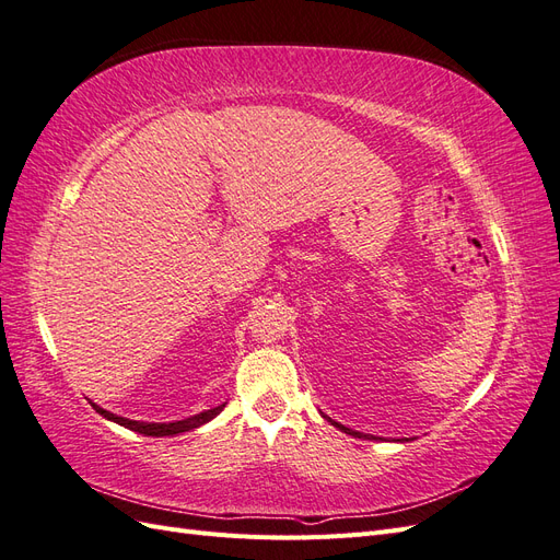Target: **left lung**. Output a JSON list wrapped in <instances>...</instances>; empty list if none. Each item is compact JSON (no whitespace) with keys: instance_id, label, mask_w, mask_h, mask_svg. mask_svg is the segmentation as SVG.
Returning a JSON list of instances; mask_svg holds the SVG:
<instances>
[{"instance_id":"left-lung-1","label":"left lung","mask_w":560,"mask_h":560,"mask_svg":"<svg viewBox=\"0 0 560 560\" xmlns=\"http://www.w3.org/2000/svg\"><path fill=\"white\" fill-rule=\"evenodd\" d=\"M331 425H336L338 430H343L346 434H352V436H362L360 432H354V430H348V428H343V425H338V422H334V420H331Z\"/></svg>"}]
</instances>
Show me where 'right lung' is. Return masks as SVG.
Here are the masks:
<instances>
[{"label":"right lung","instance_id":"right-lung-1","mask_svg":"<svg viewBox=\"0 0 560 560\" xmlns=\"http://www.w3.org/2000/svg\"><path fill=\"white\" fill-rule=\"evenodd\" d=\"M93 409H95L100 416H105L107 420H114V422H118V425H124V428H128V430H132V432H140V434H144V436H171V434H179V432H189V430L200 428L202 422L212 420L219 411H222L224 404H219V406H214V409L202 411V413H198V416H194V418L177 420V422H140V420H128V418L114 416V413H109V411H105V409H100V406H95V404H93Z\"/></svg>","mask_w":560,"mask_h":560}]
</instances>
